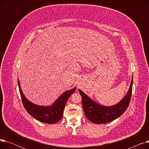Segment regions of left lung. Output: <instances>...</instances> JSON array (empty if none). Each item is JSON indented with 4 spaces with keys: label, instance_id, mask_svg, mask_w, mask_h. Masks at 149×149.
<instances>
[{
    "label": "left lung",
    "instance_id": "left-lung-1",
    "mask_svg": "<svg viewBox=\"0 0 149 149\" xmlns=\"http://www.w3.org/2000/svg\"><path fill=\"white\" fill-rule=\"evenodd\" d=\"M133 85V77L128 92L125 97L116 105L103 106L90 99L84 92L79 90L82 98V106L86 116L91 122L95 124L110 123L118 118L127 109L130 102Z\"/></svg>",
    "mask_w": 149,
    "mask_h": 149
}]
</instances>
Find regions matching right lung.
Masks as SVG:
<instances>
[{
    "mask_svg": "<svg viewBox=\"0 0 149 149\" xmlns=\"http://www.w3.org/2000/svg\"><path fill=\"white\" fill-rule=\"evenodd\" d=\"M18 85L23 105L28 113L38 121L47 124L56 123L61 119L67 101L76 89L74 88L65 92L51 106H42L32 103L25 98L20 89L19 79Z\"/></svg>",
    "mask_w": 149,
    "mask_h": 149,
    "instance_id": "1",
    "label": "right lung"
}]
</instances>
